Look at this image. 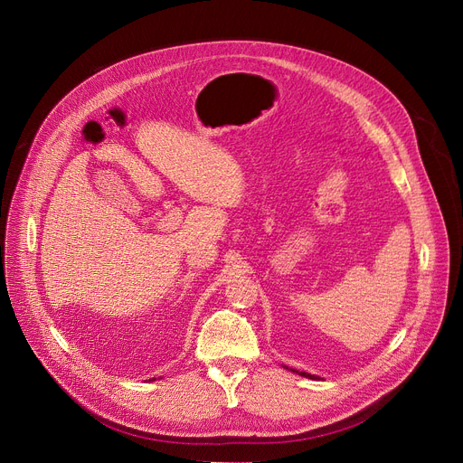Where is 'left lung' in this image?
Listing matches in <instances>:
<instances>
[{
	"instance_id": "1",
	"label": "left lung",
	"mask_w": 463,
	"mask_h": 463,
	"mask_svg": "<svg viewBox=\"0 0 463 463\" xmlns=\"http://www.w3.org/2000/svg\"><path fill=\"white\" fill-rule=\"evenodd\" d=\"M283 368H285V370H290L293 373H298V375H302V377H306V379H315V381L321 379V377H317V375H311V373H306V372H298V370H295V368H287V366H283Z\"/></svg>"
}]
</instances>
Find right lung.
Segmentation results:
<instances>
[{
  "mask_svg": "<svg viewBox=\"0 0 463 463\" xmlns=\"http://www.w3.org/2000/svg\"><path fill=\"white\" fill-rule=\"evenodd\" d=\"M152 381H156V379H152Z\"/></svg>",
  "mask_w": 463,
  "mask_h": 463,
  "instance_id": "add662e5",
  "label": "right lung"
}]
</instances>
